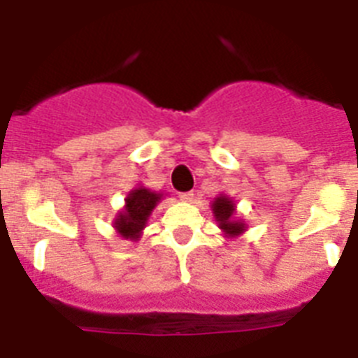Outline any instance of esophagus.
<instances>
[{"mask_svg": "<svg viewBox=\"0 0 358 358\" xmlns=\"http://www.w3.org/2000/svg\"><path fill=\"white\" fill-rule=\"evenodd\" d=\"M179 197H181V201L189 202V201H192V199H194V192H185V194H181V195H179Z\"/></svg>", "mask_w": 358, "mask_h": 358, "instance_id": "esophagus-1", "label": "esophagus"}]
</instances>
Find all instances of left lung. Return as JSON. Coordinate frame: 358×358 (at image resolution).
<instances>
[{"mask_svg": "<svg viewBox=\"0 0 358 358\" xmlns=\"http://www.w3.org/2000/svg\"><path fill=\"white\" fill-rule=\"evenodd\" d=\"M233 211H235V204L227 197H218L213 202V213L217 217L218 224L226 231L227 235H238L243 231V224L233 220Z\"/></svg>", "mask_w": 358, "mask_h": 358, "instance_id": "obj_1", "label": "left lung"}]
</instances>
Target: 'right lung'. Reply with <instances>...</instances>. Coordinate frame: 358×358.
I'll return each mask as SVG.
<instances>
[{
	"label": "right lung",
	"mask_w": 358,
	"mask_h": 358,
	"mask_svg": "<svg viewBox=\"0 0 358 358\" xmlns=\"http://www.w3.org/2000/svg\"><path fill=\"white\" fill-rule=\"evenodd\" d=\"M161 195L148 192L145 188H138L131 192L125 204V211L116 218V229L122 233L125 238L136 240L140 236V231L147 224V218L150 211L154 210L156 202L159 201Z\"/></svg>",
	"instance_id": "add662e5"
}]
</instances>
